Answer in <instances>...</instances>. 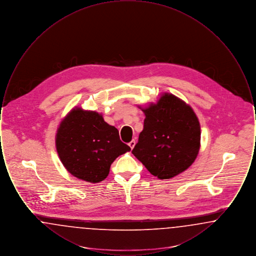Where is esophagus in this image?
Wrapping results in <instances>:
<instances>
[{
  "label": "esophagus",
  "instance_id": "34e87169",
  "mask_svg": "<svg viewBox=\"0 0 256 256\" xmlns=\"http://www.w3.org/2000/svg\"><path fill=\"white\" fill-rule=\"evenodd\" d=\"M128 146H130V148L132 150V148H134V146H135V141H134V140H132V141L128 143Z\"/></svg>",
  "mask_w": 256,
  "mask_h": 256
}]
</instances>
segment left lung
<instances>
[{"label":"left lung","mask_w":256,"mask_h":256,"mask_svg":"<svg viewBox=\"0 0 256 256\" xmlns=\"http://www.w3.org/2000/svg\"><path fill=\"white\" fill-rule=\"evenodd\" d=\"M142 110L146 118L132 150L134 156L160 180L188 169L200 146V126L194 110L169 93Z\"/></svg>","instance_id":"1"}]
</instances>
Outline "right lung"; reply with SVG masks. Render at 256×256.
Returning a JSON list of instances; mask_svg holds the SVG:
<instances>
[{"label":"right lung","instance_id":"obj_1","mask_svg":"<svg viewBox=\"0 0 256 256\" xmlns=\"http://www.w3.org/2000/svg\"><path fill=\"white\" fill-rule=\"evenodd\" d=\"M56 146L63 166L74 176L88 182H102L113 161L130 150L120 140L118 130L96 111L76 108L61 121Z\"/></svg>","mask_w":256,"mask_h":256}]
</instances>
